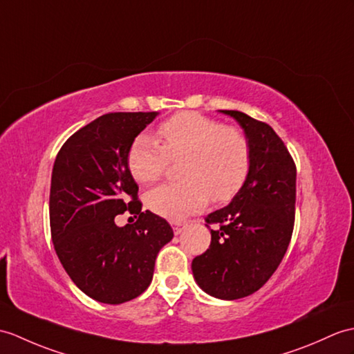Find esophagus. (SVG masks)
Segmentation results:
<instances>
[{"label": "esophagus", "instance_id": "obj_1", "mask_svg": "<svg viewBox=\"0 0 354 354\" xmlns=\"http://www.w3.org/2000/svg\"><path fill=\"white\" fill-rule=\"evenodd\" d=\"M183 229H184V225H180V223L175 225V226H174V232H175V235H179L180 232H183Z\"/></svg>", "mask_w": 354, "mask_h": 354}]
</instances>
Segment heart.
<instances>
[{
    "instance_id": "b5f03b06",
    "label": "heart",
    "mask_w": 354,
    "mask_h": 354,
    "mask_svg": "<svg viewBox=\"0 0 354 354\" xmlns=\"http://www.w3.org/2000/svg\"><path fill=\"white\" fill-rule=\"evenodd\" d=\"M160 145L140 134L128 151V169L142 184L155 183L166 170L167 160L183 158L174 184L152 188L145 203L153 214L180 221L202 209L209 197L227 202L240 192L252 167L249 138L240 129L201 113H179L157 129Z\"/></svg>"
}]
</instances>
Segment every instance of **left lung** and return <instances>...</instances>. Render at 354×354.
Here are the masks:
<instances>
[{
    "label": "left lung",
    "instance_id": "left-lung-1",
    "mask_svg": "<svg viewBox=\"0 0 354 354\" xmlns=\"http://www.w3.org/2000/svg\"><path fill=\"white\" fill-rule=\"evenodd\" d=\"M244 129L252 167L227 207L207 216L209 249L192 262L194 281L221 300L258 291L285 257L295 214V164L274 129L236 110H220Z\"/></svg>",
    "mask_w": 354,
    "mask_h": 354
}]
</instances>
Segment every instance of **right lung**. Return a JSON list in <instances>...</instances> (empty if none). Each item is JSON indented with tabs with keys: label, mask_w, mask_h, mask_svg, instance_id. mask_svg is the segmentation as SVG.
<instances>
[{
	"label": "right lung",
	"mask_w": 354,
	"mask_h": 354,
	"mask_svg": "<svg viewBox=\"0 0 354 354\" xmlns=\"http://www.w3.org/2000/svg\"><path fill=\"white\" fill-rule=\"evenodd\" d=\"M157 116L104 114L66 140L53 167L49 223L55 253L72 282L106 305L145 292L158 252L174 238L166 220L142 211L128 169L131 145ZM125 210L139 218L119 228L113 218Z\"/></svg>",
	"instance_id": "right-lung-1"
}]
</instances>
